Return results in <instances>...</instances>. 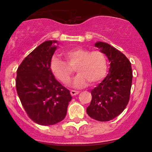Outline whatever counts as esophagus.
I'll list each match as a JSON object with an SVG mask.
<instances>
[{
	"label": "esophagus",
	"instance_id": "esophagus-1",
	"mask_svg": "<svg viewBox=\"0 0 152 152\" xmlns=\"http://www.w3.org/2000/svg\"><path fill=\"white\" fill-rule=\"evenodd\" d=\"M79 93H80V92H79V91H74V90L70 91V94H71L72 96H74V95H77Z\"/></svg>",
	"mask_w": 152,
	"mask_h": 152
}]
</instances>
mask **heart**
Returning <instances> with one entry per match:
<instances>
[{
	"label": "heart",
	"instance_id": "b5f03b06",
	"mask_svg": "<svg viewBox=\"0 0 152 152\" xmlns=\"http://www.w3.org/2000/svg\"><path fill=\"white\" fill-rule=\"evenodd\" d=\"M67 62L54 55L50 60V70L57 80L64 84L69 83L73 69L76 68L78 75L72 81L75 88H83L88 82L95 84L101 81L107 75V59L102 52L90 51L89 50L75 48L64 53Z\"/></svg>",
	"mask_w": 152,
	"mask_h": 152
}]
</instances>
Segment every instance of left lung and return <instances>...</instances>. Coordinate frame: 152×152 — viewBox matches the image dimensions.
<instances>
[{
  "label": "left lung",
  "mask_w": 152,
  "mask_h": 152,
  "mask_svg": "<svg viewBox=\"0 0 152 152\" xmlns=\"http://www.w3.org/2000/svg\"><path fill=\"white\" fill-rule=\"evenodd\" d=\"M95 46L107 56L110 68L104 80L91 91L92 99L86 112L93 119L107 122L119 115L127 105L133 72L130 61L121 52L102 41Z\"/></svg>",
  "instance_id": "left-lung-1"
}]
</instances>
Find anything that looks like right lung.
I'll use <instances>...</instances> for the list:
<instances>
[{"mask_svg":"<svg viewBox=\"0 0 152 152\" xmlns=\"http://www.w3.org/2000/svg\"><path fill=\"white\" fill-rule=\"evenodd\" d=\"M57 41H46L25 58L18 68L16 88L25 111L40 125H53L65 118L69 90L56 80L50 70Z\"/></svg>","mask_w":152,"mask_h":152,"instance_id":"add662e5","label":"right lung"}]
</instances>
